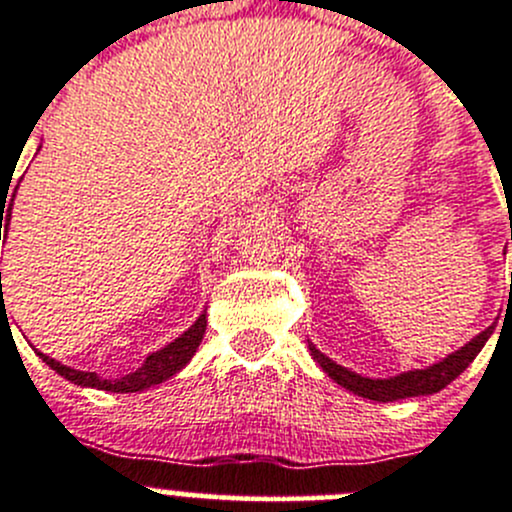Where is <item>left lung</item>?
Here are the masks:
<instances>
[{"label": "left lung", "mask_w": 512, "mask_h": 512, "mask_svg": "<svg viewBox=\"0 0 512 512\" xmlns=\"http://www.w3.org/2000/svg\"><path fill=\"white\" fill-rule=\"evenodd\" d=\"M512 239V236H510ZM493 326H488L485 331H480L473 341L465 343L460 351L450 353L448 358L443 361L433 363L428 368H416V371H408L401 373V376H393V378H366V376H358V373L348 371V368L338 366L336 361H331L328 356H323L313 343H308L311 348V356L323 371L328 373V378L343 386L346 391L356 393V396L368 398V401H378V403H391V401H401V398H413V396H430V393H438L440 388L448 386L450 381L460 376L465 368L473 363V358L478 356L480 348L485 346L490 336H493Z\"/></svg>", "instance_id": "1"}]
</instances>
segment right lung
Here are the masks:
<instances>
[{"mask_svg":"<svg viewBox=\"0 0 512 512\" xmlns=\"http://www.w3.org/2000/svg\"><path fill=\"white\" fill-rule=\"evenodd\" d=\"M0 201H2V219L0 221H4V231H7L9 219H12V209H9V214L4 216V204L9 201V206H12V199H4L2 196ZM0 241H2V226H0ZM0 281H2V271H0ZM0 308L4 311V301ZM204 333H206V313H201V316L196 318L194 326H191L189 331L181 333L176 341H171L169 346H164L161 351L146 356V361L141 363L136 371L126 373V376H116V378L99 376V373H89V371H77V368L62 366V363L54 361V358L44 356L42 351H37V353H39V358H42V361L52 368V371H57L59 376H64L67 381L77 383V386L99 388V391H111V393H136V391H144V388L159 386V383H164L166 378H171L174 373H179L181 368H184L186 363L194 358V353H196V348H199Z\"/></svg>","mask_w":512,"mask_h":512,"instance_id":"1","label":"right lung"}]
</instances>
